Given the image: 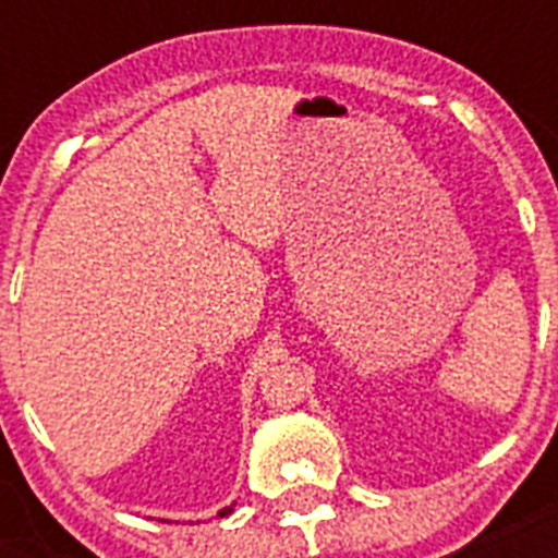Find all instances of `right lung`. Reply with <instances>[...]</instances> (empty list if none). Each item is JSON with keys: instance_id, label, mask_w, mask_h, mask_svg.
Instances as JSON below:
<instances>
[{"instance_id": "right-lung-1", "label": "right lung", "mask_w": 558, "mask_h": 558, "mask_svg": "<svg viewBox=\"0 0 558 558\" xmlns=\"http://www.w3.org/2000/svg\"><path fill=\"white\" fill-rule=\"evenodd\" d=\"M228 512H231V507H226V510H222V512H219V515H228Z\"/></svg>"}]
</instances>
